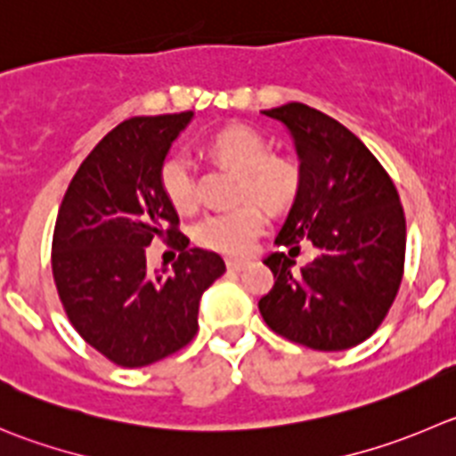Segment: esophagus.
Returning a JSON list of instances; mask_svg holds the SVG:
<instances>
[{"mask_svg":"<svg viewBox=\"0 0 456 456\" xmlns=\"http://www.w3.org/2000/svg\"><path fill=\"white\" fill-rule=\"evenodd\" d=\"M225 266H228V271L240 273L248 266V262H246V259H228V262H225Z\"/></svg>","mask_w":456,"mask_h":456,"instance_id":"obj_1","label":"esophagus"}]
</instances>
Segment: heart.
Here are the masks:
<instances>
[{"mask_svg": "<svg viewBox=\"0 0 456 456\" xmlns=\"http://www.w3.org/2000/svg\"><path fill=\"white\" fill-rule=\"evenodd\" d=\"M210 154L237 170V199H255L271 210L289 206L300 185V170L293 160L271 156L262 134L244 125L221 129L208 145ZM159 183L167 201L179 212L197 208V185L190 160L170 154L159 170ZM264 212L255 203L206 216L194 228V240L208 250L224 255H246L264 231Z\"/></svg>", "mask_w": 456, "mask_h": 456, "instance_id": "heart-1", "label": "heart"}]
</instances>
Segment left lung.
<instances>
[{
  "label": "left lung",
  "mask_w": 456,
  "mask_h": 456,
  "mask_svg": "<svg viewBox=\"0 0 456 456\" xmlns=\"http://www.w3.org/2000/svg\"><path fill=\"white\" fill-rule=\"evenodd\" d=\"M284 125L297 154L300 185L275 237L319 255L296 272L284 253L264 264L275 284L259 314L280 336L318 351L361 345L387 315L405 264V215L387 172L345 125L302 102L262 111Z\"/></svg>",
  "instance_id": "1"
}]
</instances>
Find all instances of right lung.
<instances>
[{
	"label": "right lung",
	"mask_w": 456,
	"mask_h": 456,
	"mask_svg": "<svg viewBox=\"0 0 456 456\" xmlns=\"http://www.w3.org/2000/svg\"><path fill=\"white\" fill-rule=\"evenodd\" d=\"M192 111L136 116L111 129L82 160L60 206L53 280L76 331L120 367H145L188 345L199 302L225 273L224 259L176 231L179 215L159 170ZM184 248L172 269L151 273V239Z\"/></svg>",
	"instance_id": "add662e5"
}]
</instances>
